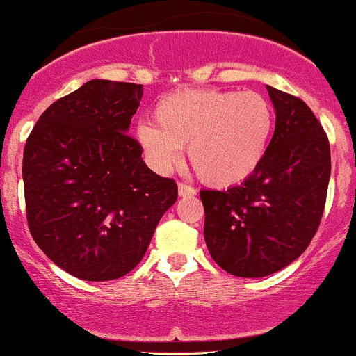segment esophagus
Masks as SVG:
<instances>
[{
	"label": "esophagus",
	"instance_id": "obj_1",
	"mask_svg": "<svg viewBox=\"0 0 356 356\" xmlns=\"http://www.w3.org/2000/svg\"><path fill=\"white\" fill-rule=\"evenodd\" d=\"M178 193H179V197H193L197 192H195V188H193L192 185H186V183H179Z\"/></svg>",
	"mask_w": 356,
	"mask_h": 356
}]
</instances>
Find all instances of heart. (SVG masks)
<instances>
[{
	"label": "heart",
	"instance_id": "obj_1",
	"mask_svg": "<svg viewBox=\"0 0 356 356\" xmlns=\"http://www.w3.org/2000/svg\"><path fill=\"white\" fill-rule=\"evenodd\" d=\"M152 124L136 126L150 166L168 173L188 147V161L207 185L228 188L261 166L275 126L273 107L256 91L185 90L159 100Z\"/></svg>",
	"mask_w": 356,
	"mask_h": 356
}]
</instances>
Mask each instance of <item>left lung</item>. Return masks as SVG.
<instances>
[{
    "instance_id": "obj_1",
    "label": "left lung",
    "mask_w": 356,
    "mask_h": 356,
    "mask_svg": "<svg viewBox=\"0 0 356 356\" xmlns=\"http://www.w3.org/2000/svg\"><path fill=\"white\" fill-rule=\"evenodd\" d=\"M275 131L261 166L227 190H200L204 238L225 272L272 275L298 259L316 234L330 178V147L312 108L266 86Z\"/></svg>"
}]
</instances>
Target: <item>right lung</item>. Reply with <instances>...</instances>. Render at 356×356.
<instances>
[{
	"label": "right lung",
	"instance_id": "add662e5",
	"mask_svg": "<svg viewBox=\"0 0 356 356\" xmlns=\"http://www.w3.org/2000/svg\"><path fill=\"white\" fill-rule=\"evenodd\" d=\"M142 84L91 79L54 102L24 149L27 223L41 251L90 282L131 272L177 202L175 179L143 163L128 135Z\"/></svg>",
	"mask_w": 356,
	"mask_h": 356
}]
</instances>
